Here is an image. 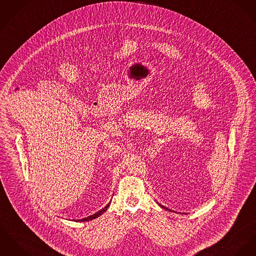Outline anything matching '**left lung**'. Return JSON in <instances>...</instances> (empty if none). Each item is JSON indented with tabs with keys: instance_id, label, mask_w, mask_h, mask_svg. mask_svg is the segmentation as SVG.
<instances>
[{
	"instance_id": "1",
	"label": "left lung",
	"mask_w": 256,
	"mask_h": 256,
	"mask_svg": "<svg viewBox=\"0 0 256 256\" xmlns=\"http://www.w3.org/2000/svg\"><path fill=\"white\" fill-rule=\"evenodd\" d=\"M165 208V210H167V208ZM169 211H171V210H169Z\"/></svg>"
}]
</instances>
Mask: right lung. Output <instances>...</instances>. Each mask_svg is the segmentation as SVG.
<instances>
[{
  "label": "right lung",
  "instance_id": "obj_1",
  "mask_svg": "<svg viewBox=\"0 0 256 256\" xmlns=\"http://www.w3.org/2000/svg\"><path fill=\"white\" fill-rule=\"evenodd\" d=\"M110 204L106 206V208H104L102 210H100L98 212H96V213H94L93 215H91V216H89V217H87V218H84V219H81V220H76V221H80V222H84V221H90V220H93L94 218H96V217H98L100 215H102L106 210H108V208L110 206Z\"/></svg>",
  "mask_w": 256,
  "mask_h": 256
}]
</instances>
